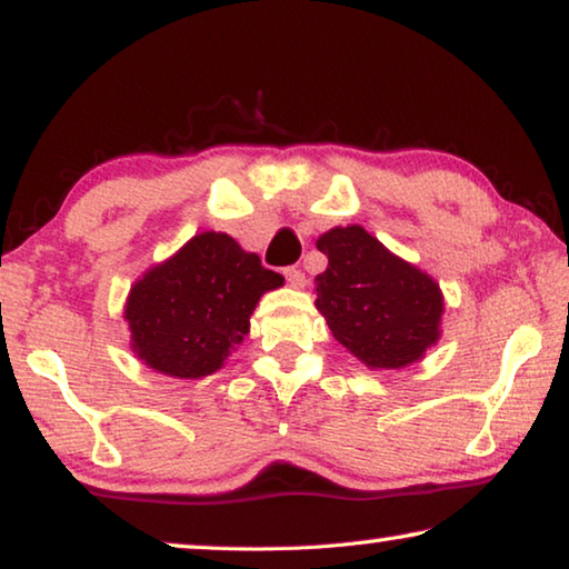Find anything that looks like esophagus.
I'll return each instance as SVG.
<instances>
[{"mask_svg":"<svg viewBox=\"0 0 569 569\" xmlns=\"http://www.w3.org/2000/svg\"><path fill=\"white\" fill-rule=\"evenodd\" d=\"M283 276H286V281L291 288H303L306 286V273L298 271V268H286Z\"/></svg>","mask_w":569,"mask_h":569,"instance_id":"obj_1","label":"esophagus"}]
</instances>
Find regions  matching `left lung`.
<instances>
[{"instance_id": "obj_1", "label": "left lung", "mask_w": 569, "mask_h": 569, "mask_svg": "<svg viewBox=\"0 0 569 569\" xmlns=\"http://www.w3.org/2000/svg\"><path fill=\"white\" fill-rule=\"evenodd\" d=\"M316 246L329 258L316 276V308L356 359L369 369H403L439 341L445 298L435 278L361 226L331 228Z\"/></svg>"}]
</instances>
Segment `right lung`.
Instances as JSON below:
<instances>
[{
	"label": "right lung",
	"mask_w": 569,
	"mask_h": 569,
	"mask_svg": "<svg viewBox=\"0 0 569 569\" xmlns=\"http://www.w3.org/2000/svg\"><path fill=\"white\" fill-rule=\"evenodd\" d=\"M278 286L283 276L256 253L206 230L132 286L124 303L132 351L168 377H208L243 341L261 296Z\"/></svg>",
	"instance_id": "obj_1"
}]
</instances>
